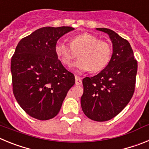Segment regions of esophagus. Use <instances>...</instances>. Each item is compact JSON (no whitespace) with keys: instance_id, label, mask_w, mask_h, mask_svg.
Here are the masks:
<instances>
[{"instance_id":"esophagus-1","label":"esophagus","mask_w":149,"mask_h":149,"mask_svg":"<svg viewBox=\"0 0 149 149\" xmlns=\"http://www.w3.org/2000/svg\"><path fill=\"white\" fill-rule=\"evenodd\" d=\"M75 84L76 85H81L82 84V80L79 77L76 76L75 77Z\"/></svg>"}]
</instances>
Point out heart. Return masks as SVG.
<instances>
[{
    "mask_svg": "<svg viewBox=\"0 0 149 149\" xmlns=\"http://www.w3.org/2000/svg\"><path fill=\"white\" fill-rule=\"evenodd\" d=\"M74 51H80L79 59L74 63L77 72L90 70L98 72L109 64L112 56V47L108 42L89 33L78 34L72 38L70 44L58 40L54 46V52L63 65L70 66L74 58Z\"/></svg>",
    "mask_w": 149,
    "mask_h": 149,
    "instance_id": "heart-1",
    "label": "heart"
}]
</instances>
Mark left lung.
<instances>
[{
	"label": "left lung",
	"mask_w": 149,
	"mask_h": 149,
	"mask_svg": "<svg viewBox=\"0 0 149 149\" xmlns=\"http://www.w3.org/2000/svg\"><path fill=\"white\" fill-rule=\"evenodd\" d=\"M96 29L109 35L113 54L104 69L94 77L83 79L81 103L88 118L105 122L118 115L131 101L135 89L137 61L126 39L110 29Z\"/></svg>",
	"instance_id": "1"
}]
</instances>
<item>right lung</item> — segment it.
<instances>
[{
	"label": "right lung",
	"instance_id": "add662e5",
	"mask_svg": "<svg viewBox=\"0 0 149 149\" xmlns=\"http://www.w3.org/2000/svg\"><path fill=\"white\" fill-rule=\"evenodd\" d=\"M71 27H45L20 40L11 59L13 91L18 104L33 118L48 120L60 112L74 75L54 52L56 42Z\"/></svg>",
	"mask_w": 149,
	"mask_h": 149
}]
</instances>
